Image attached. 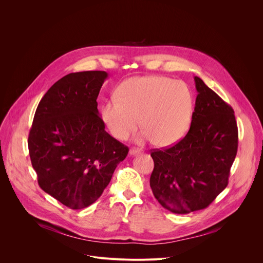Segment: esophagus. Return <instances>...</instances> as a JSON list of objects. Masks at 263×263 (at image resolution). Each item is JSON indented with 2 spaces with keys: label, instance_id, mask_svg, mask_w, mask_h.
<instances>
[{
  "label": "esophagus",
  "instance_id": "esophagus-1",
  "mask_svg": "<svg viewBox=\"0 0 263 263\" xmlns=\"http://www.w3.org/2000/svg\"><path fill=\"white\" fill-rule=\"evenodd\" d=\"M139 153H140V151H139V149H136V148H131L130 151H129L130 156H135V155H137Z\"/></svg>",
  "mask_w": 263,
  "mask_h": 263
}]
</instances>
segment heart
<instances>
[{"label": "heart", "mask_w": 263, "mask_h": 263, "mask_svg": "<svg viewBox=\"0 0 263 263\" xmlns=\"http://www.w3.org/2000/svg\"><path fill=\"white\" fill-rule=\"evenodd\" d=\"M193 93L186 83L162 76L126 80L118 99L107 101L101 111L111 135L124 140L140 124L137 143L154 140L158 146H171L189 131L193 117Z\"/></svg>", "instance_id": "obj_1"}]
</instances>
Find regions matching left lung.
Returning <instances> with one entry per match:
<instances>
[{"instance_id": "obj_1", "label": "left lung", "mask_w": 263, "mask_h": 263, "mask_svg": "<svg viewBox=\"0 0 263 263\" xmlns=\"http://www.w3.org/2000/svg\"><path fill=\"white\" fill-rule=\"evenodd\" d=\"M195 83L198 96L190 131L174 146L151 153L153 195L177 214L206 208L226 189L237 153L233 109L202 79L195 77Z\"/></svg>"}]
</instances>
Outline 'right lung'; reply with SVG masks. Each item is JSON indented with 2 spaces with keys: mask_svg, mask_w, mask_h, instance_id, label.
<instances>
[{
  "mask_svg": "<svg viewBox=\"0 0 263 263\" xmlns=\"http://www.w3.org/2000/svg\"><path fill=\"white\" fill-rule=\"evenodd\" d=\"M108 73L70 72L44 96L28 146L42 190L70 209L95 203L129 148L105 131L98 96Z\"/></svg>",
  "mask_w": 263,
  "mask_h": 263,
  "instance_id": "add662e5",
  "label": "right lung"
}]
</instances>
